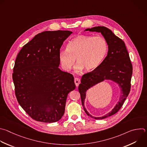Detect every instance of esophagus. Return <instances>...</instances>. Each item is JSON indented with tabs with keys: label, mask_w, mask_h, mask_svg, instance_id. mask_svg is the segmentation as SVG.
Returning <instances> with one entry per match:
<instances>
[{
	"label": "esophagus",
	"mask_w": 147,
	"mask_h": 147,
	"mask_svg": "<svg viewBox=\"0 0 147 147\" xmlns=\"http://www.w3.org/2000/svg\"><path fill=\"white\" fill-rule=\"evenodd\" d=\"M74 82H75L76 86H78L79 85V84H80V78H79L78 77L74 78Z\"/></svg>",
	"instance_id": "obj_1"
}]
</instances>
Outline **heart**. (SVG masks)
<instances>
[{"label":"heart","instance_id":"b5f03b06","mask_svg":"<svg viewBox=\"0 0 147 147\" xmlns=\"http://www.w3.org/2000/svg\"><path fill=\"white\" fill-rule=\"evenodd\" d=\"M108 52V44L102 36L78 35L67 44L66 50L59 53V59L62 68L70 71L76 62V71L85 69L91 71L99 67Z\"/></svg>","mask_w":147,"mask_h":147}]
</instances>
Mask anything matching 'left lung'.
Segmentation results:
<instances>
[{
	"mask_svg": "<svg viewBox=\"0 0 147 147\" xmlns=\"http://www.w3.org/2000/svg\"><path fill=\"white\" fill-rule=\"evenodd\" d=\"M85 31L101 33L108 44L107 55L102 63L96 69L84 74L78 86L82 105L86 114L95 119H102L116 114L122 107L130 90L133 67L124 41L115 36L110 29L105 26H99L88 28ZM106 79L111 80L118 83L121 89V95L117 104L110 112L103 117H93L84 106L86 91Z\"/></svg>",
	"mask_w": 147,
	"mask_h": 147,
	"instance_id": "8db88e82",
	"label": "left lung"
}]
</instances>
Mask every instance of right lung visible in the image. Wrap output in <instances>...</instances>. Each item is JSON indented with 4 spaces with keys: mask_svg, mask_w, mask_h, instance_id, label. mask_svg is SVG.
I'll return each instance as SVG.
<instances>
[{
    "mask_svg": "<svg viewBox=\"0 0 147 147\" xmlns=\"http://www.w3.org/2000/svg\"><path fill=\"white\" fill-rule=\"evenodd\" d=\"M73 32L45 31L22 48L16 59L13 80L17 99L33 119L53 123L65 113L69 93L76 88L74 77L59 68V53Z\"/></svg>",
    "mask_w": 147,
    "mask_h": 147,
    "instance_id": "add662e5",
    "label": "right lung"
}]
</instances>
